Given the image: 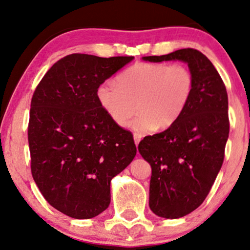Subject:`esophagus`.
Listing matches in <instances>:
<instances>
[{"mask_svg": "<svg viewBox=\"0 0 250 250\" xmlns=\"http://www.w3.org/2000/svg\"><path fill=\"white\" fill-rule=\"evenodd\" d=\"M133 139H135L136 146H138V144H139L141 140V135H139V133H133Z\"/></svg>", "mask_w": 250, "mask_h": 250, "instance_id": "obj_1", "label": "esophagus"}]
</instances>
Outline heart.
Segmentation results:
<instances>
[{"mask_svg": "<svg viewBox=\"0 0 250 250\" xmlns=\"http://www.w3.org/2000/svg\"><path fill=\"white\" fill-rule=\"evenodd\" d=\"M96 92L100 105L119 126L128 125L143 135L154 128L167 129L183 114L194 91V77L183 64L139 62Z\"/></svg>", "mask_w": 250, "mask_h": 250, "instance_id": "1", "label": "heart"}]
</instances>
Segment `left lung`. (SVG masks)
I'll return each mask as SVG.
<instances>
[{
  "label": "left lung",
  "mask_w": 250,
  "mask_h": 250,
  "mask_svg": "<svg viewBox=\"0 0 250 250\" xmlns=\"http://www.w3.org/2000/svg\"><path fill=\"white\" fill-rule=\"evenodd\" d=\"M143 59L185 62L194 77L191 101L181 118L138 146L151 166V211L162 218H182L203 203L222 166L230 126L228 94L213 64L193 48Z\"/></svg>",
  "instance_id": "8db88e82"
}]
</instances>
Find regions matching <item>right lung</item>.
<instances>
[{
	"label": "right lung",
	"instance_id": "1",
	"mask_svg": "<svg viewBox=\"0 0 250 250\" xmlns=\"http://www.w3.org/2000/svg\"><path fill=\"white\" fill-rule=\"evenodd\" d=\"M132 59L68 55L50 67L32 95V177L47 202L70 218L106 210L111 180L136 156L132 133L111 120L96 96L100 85Z\"/></svg>",
	"mask_w": 250,
	"mask_h": 250
}]
</instances>
